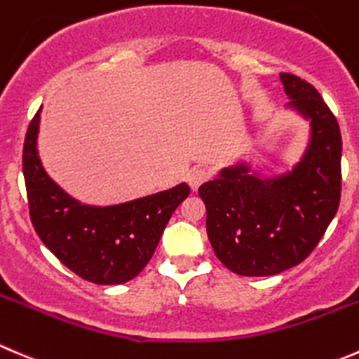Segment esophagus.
Segmentation results:
<instances>
[{
    "instance_id": "1",
    "label": "esophagus",
    "mask_w": 359,
    "mask_h": 359,
    "mask_svg": "<svg viewBox=\"0 0 359 359\" xmlns=\"http://www.w3.org/2000/svg\"><path fill=\"white\" fill-rule=\"evenodd\" d=\"M210 177H212L210 170L205 168V166H196V168H193L189 172V177H187V180H189L191 189L196 191L198 187H200L203 182H207Z\"/></svg>"
}]
</instances>
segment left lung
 <instances>
[{
  "mask_svg": "<svg viewBox=\"0 0 359 359\" xmlns=\"http://www.w3.org/2000/svg\"><path fill=\"white\" fill-rule=\"evenodd\" d=\"M291 107L311 119L302 163L277 179H257L249 166L226 168L201 184L207 235L215 256L238 276H276L305 259L335 217L342 191V135L312 83L280 73Z\"/></svg>",
  "mask_w": 359,
  "mask_h": 359,
  "instance_id": "1",
  "label": "left lung"
}]
</instances>
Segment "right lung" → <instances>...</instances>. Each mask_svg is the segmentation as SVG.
<instances>
[{
  "label": "right lung",
  "mask_w": 359,
  "mask_h": 359,
  "mask_svg": "<svg viewBox=\"0 0 359 359\" xmlns=\"http://www.w3.org/2000/svg\"><path fill=\"white\" fill-rule=\"evenodd\" d=\"M40 110L27 128L22 172L34 231L52 254L82 279L123 284L151 261L187 184L114 207H89L69 198L45 173L36 151Z\"/></svg>",
  "instance_id": "obj_1"
}]
</instances>
